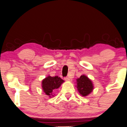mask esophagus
<instances>
[{
    "label": "esophagus",
    "instance_id": "esophagus-1",
    "mask_svg": "<svg viewBox=\"0 0 127 127\" xmlns=\"http://www.w3.org/2000/svg\"><path fill=\"white\" fill-rule=\"evenodd\" d=\"M64 79L67 81H70L71 80V78L70 77V76H67V77L64 78Z\"/></svg>",
    "mask_w": 127,
    "mask_h": 127
}]
</instances>
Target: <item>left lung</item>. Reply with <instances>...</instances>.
Instances as JSON below:
<instances>
[{
  "mask_svg": "<svg viewBox=\"0 0 127 127\" xmlns=\"http://www.w3.org/2000/svg\"><path fill=\"white\" fill-rule=\"evenodd\" d=\"M76 85L78 92L83 97L88 95L94 88L92 81L85 75H82L76 79Z\"/></svg>",
  "mask_w": 127,
  "mask_h": 127,
  "instance_id": "8db88e82",
  "label": "left lung"
}]
</instances>
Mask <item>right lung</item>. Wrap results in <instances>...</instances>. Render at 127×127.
<instances>
[{
  "label": "right lung",
  "instance_id": "add662e5",
  "mask_svg": "<svg viewBox=\"0 0 127 127\" xmlns=\"http://www.w3.org/2000/svg\"><path fill=\"white\" fill-rule=\"evenodd\" d=\"M64 81L58 76L52 77L48 76L42 81V88L46 95L51 97L52 95L53 91L58 89Z\"/></svg>",
  "mask_w": 127,
  "mask_h": 127
}]
</instances>
